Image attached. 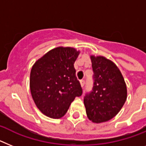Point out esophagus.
<instances>
[{
	"label": "esophagus",
	"mask_w": 146,
	"mask_h": 146,
	"mask_svg": "<svg viewBox=\"0 0 146 146\" xmlns=\"http://www.w3.org/2000/svg\"><path fill=\"white\" fill-rule=\"evenodd\" d=\"M80 83H81V86H82V87H84V84H85V81L82 79V80L80 81Z\"/></svg>",
	"instance_id": "1"
}]
</instances>
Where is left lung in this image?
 <instances>
[{
  "label": "left lung",
  "mask_w": 146,
  "mask_h": 146,
  "mask_svg": "<svg viewBox=\"0 0 146 146\" xmlns=\"http://www.w3.org/2000/svg\"><path fill=\"white\" fill-rule=\"evenodd\" d=\"M93 87L84 98L87 117L92 122H106L118 113L126 102V86L117 67L103 56H91Z\"/></svg>",
  "instance_id": "left-lung-1"
}]
</instances>
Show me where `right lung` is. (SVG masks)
<instances>
[{"label": "right lung", "mask_w": 146, "mask_h": 146, "mask_svg": "<svg viewBox=\"0 0 146 146\" xmlns=\"http://www.w3.org/2000/svg\"><path fill=\"white\" fill-rule=\"evenodd\" d=\"M78 54L73 48L59 47L48 52L31 68V96L38 109L48 117H63L75 98L82 95L73 65Z\"/></svg>", "instance_id": "obj_1"}]
</instances>
